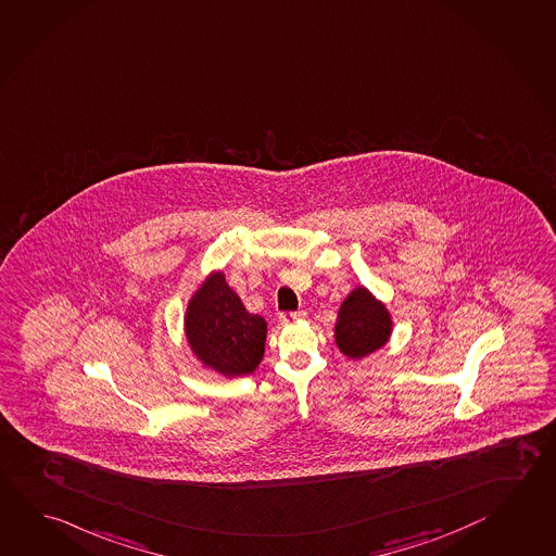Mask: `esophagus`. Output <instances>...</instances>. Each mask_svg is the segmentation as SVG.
I'll return each instance as SVG.
<instances>
[{
    "instance_id": "obj_1",
    "label": "esophagus",
    "mask_w": 556,
    "mask_h": 556,
    "mask_svg": "<svg viewBox=\"0 0 556 556\" xmlns=\"http://www.w3.org/2000/svg\"><path fill=\"white\" fill-rule=\"evenodd\" d=\"M303 317H305V312H286V314H280L278 321L282 325L295 324V321H300Z\"/></svg>"
}]
</instances>
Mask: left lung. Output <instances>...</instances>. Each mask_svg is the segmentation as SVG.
<instances>
[{
	"label": "left lung",
	"mask_w": 556,
	"mask_h": 556,
	"mask_svg": "<svg viewBox=\"0 0 556 556\" xmlns=\"http://www.w3.org/2000/svg\"><path fill=\"white\" fill-rule=\"evenodd\" d=\"M394 331V319L382 300L368 288L356 286L344 298L334 324L337 349L353 361H361L384 346Z\"/></svg>",
	"instance_id": "1"
}]
</instances>
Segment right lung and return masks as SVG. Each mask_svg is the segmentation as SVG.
I'll use <instances>...</instances> for the list:
<instances>
[{"instance_id":"right-lung-1","label":"right lung","mask_w":556,"mask_h":556,"mask_svg":"<svg viewBox=\"0 0 556 556\" xmlns=\"http://www.w3.org/2000/svg\"><path fill=\"white\" fill-rule=\"evenodd\" d=\"M266 333V321L247 312L223 270L207 274L186 305V343L198 363L222 378L253 374L263 361Z\"/></svg>"}]
</instances>
